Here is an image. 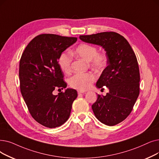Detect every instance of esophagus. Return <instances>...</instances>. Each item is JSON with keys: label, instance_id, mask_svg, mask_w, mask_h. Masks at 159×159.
I'll use <instances>...</instances> for the list:
<instances>
[{"label": "esophagus", "instance_id": "esophagus-1", "mask_svg": "<svg viewBox=\"0 0 159 159\" xmlns=\"http://www.w3.org/2000/svg\"><path fill=\"white\" fill-rule=\"evenodd\" d=\"M85 93V91H83V90H79L78 91V94L80 95V94H82V93Z\"/></svg>", "mask_w": 159, "mask_h": 159}]
</instances>
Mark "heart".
Returning <instances> with one entry per match:
<instances>
[{"mask_svg": "<svg viewBox=\"0 0 159 159\" xmlns=\"http://www.w3.org/2000/svg\"><path fill=\"white\" fill-rule=\"evenodd\" d=\"M97 52L98 51L95 46L88 43H82L76 48L74 53L84 60L89 61L93 67L101 70L105 66L107 58L104 53ZM71 64V55L67 53L61 54L59 58V65L61 70L65 73L70 72ZM95 79V75L91 73H77L71 77L70 84L73 88L84 90L91 86Z\"/></svg>", "mask_w": 159, "mask_h": 159, "instance_id": "1", "label": "heart"}]
</instances>
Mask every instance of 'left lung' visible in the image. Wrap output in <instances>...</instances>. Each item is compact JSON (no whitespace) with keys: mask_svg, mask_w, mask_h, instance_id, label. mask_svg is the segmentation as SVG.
Listing matches in <instances>:
<instances>
[{"mask_svg":"<svg viewBox=\"0 0 159 159\" xmlns=\"http://www.w3.org/2000/svg\"><path fill=\"white\" fill-rule=\"evenodd\" d=\"M84 42L101 47L106 52L107 67L97 81L96 87L107 86L105 96L98 95L92 105L99 121L113 126L127 118L140 92V72L136 55L127 39L114 32L80 36Z\"/></svg>","mask_w":159,"mask_h":159,"instance_id":"left-lung-1","label":"left lung"}]
</instances>
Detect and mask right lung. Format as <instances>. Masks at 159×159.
Listing matches in <instances>:
<instances>
[{
  "label": "right lung",
  "instance_id": "1",
  "mask_svg": "<svg viewBox=\"0 0 159 159\" xmlns=\"http://www.w3.org/2000/svg\"><path fill=\"white\" fill-rule=\"evenodd\" d=\"M77 40L56 34H41L28 44L20 58V92L32 118L46 127L63 125L70 118L72 104L78 95L72 88L57 95L52 93L56 88L67 87L58 60L61 52Z\"/></svg>",
  "mask_w": 159,
  "mask_h": 159
}]
</instances>
